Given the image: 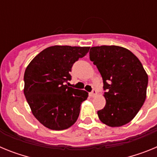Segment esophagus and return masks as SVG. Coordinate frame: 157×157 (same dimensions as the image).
I'll list each match as a JSON object with an SVG mask.
<instances>
[{
  "instance_id": "obj_1",
  "label": "esophagus",
  "mask_w": 157,
  "mask_h": 157,
  "mask_svg": "<svg viewBox=\"0 0 157 157\" xmlns=\"http://www.w3.org/2000/svg\"><path fill=\"white\" fill-rule=\"evenodd\" d=\"M96 94H97V90H93L90 93V97H92V98H94Z\"/></svg>"
}]
</instances>
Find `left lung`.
I'll list each match as a JSON object with an SVG mask.
<instances>
[{"label":"left lung","instance_id":"1","mask_svg":"<svg viewBox=\"0 0 157 157\" xmlns=\"http://www.w3.org/2000/svg\"><path fill=\"white\" fill-rule=\"evenodd\" d=\"M90 59L104 83L106 105L98 117L109 127H121L135 117L146 98L148 75L138 58L116 45L92 47Z\"/></svg>","mask_w":157,"mask_h":157}]
</instances>
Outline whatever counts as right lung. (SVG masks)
<instances>
[{
    "instance_id": "1",
    "label": "right lung",
    "mask_w": 157,
    "mask_h": 157,
    "mask_svg": "<svg viewBox=\"0 0 157 157\" xmlns=\"http://www.w3.org/2000/svg\"><path fill=\"white\" fill-rule=\"evenodd\" d=\"M90 47L54 45L32 59L24 73V95L34 117L51 130L71 127L80 106L88 98L85 90L69 87L75 63L85 56Z\"/></svg>"
}]
</instances>
